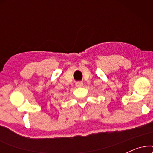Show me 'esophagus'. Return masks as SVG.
I'll return each instance as SVG.
<instances>
[{
	"instance_id": "1",
	"label": "esophagus",
	"mask_w": 153,
	"mask_h": 153,
	"mask_svg": "<svg viewBox=\"0 0 153 153\" xmlns=\"http://www.w3.org/2000/svg\"><path fill=\"white\" fill-rule=\"evenodd\" d=\"M83 85L82 82H76V87H82Z\"/></svg>"
}]
</instances>
